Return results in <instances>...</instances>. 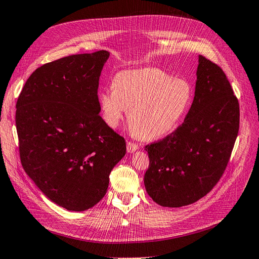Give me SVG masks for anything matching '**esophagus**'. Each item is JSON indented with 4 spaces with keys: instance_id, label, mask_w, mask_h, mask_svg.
Masks as SVG:
<instances>
[{
    "instance_id": "34e87169",
    "label": "esophagus",
    "mask_w": 259,
    "mask_h": 259,
    "mask_svg": "<svg viewBox=\"0 0 259 259\" xmlns=\"http://www.w3.org/2000/svg\"><path fill=\"white\" fill-rule=\"evenodd\" d=\"M139 148V145L138 144H135V143H131V142H127V152L128 153H133L136 152L137 149Z\"/></svg>"
}]
</instances>
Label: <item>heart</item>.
Segmentation results:
<instances>
[{"instance_id": "b5f03b06", "label": "heart", "mask_w": 259, "mask_h": 259, "mask_svg": "<svg viewBox=\"0 0 259 259\" xmlns=\"http://www.w3.org/2000/svg\"><path fill=\"white\" fill-rule=\"evenodd\" d=\"M191 99L193 89L186 80L173 78L159 69L145 68L116 74L113 89L99 94V104L108 127H117L128 110L133 135L153 141L179 126Z\"/></svg>"}]
</instances>
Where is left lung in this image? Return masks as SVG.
Instances as JSON below:
<instances>
[{"instance_id":"1","label":"left lung","mask_w":259,"mask_h":259,"mask_svg":"<svg viewBox=\"0 0 259 259\" xmlns=\"http://www.w3.org/2000/svg\"><path fill=\"white\" fill-rule=\"evenodd\" d=\"M196 74L194 101L184 122L145 146V189L161 206H184L204 197L226 169L239 132V102L223 70L199 56Z\"/></svg>"}]
</instances>
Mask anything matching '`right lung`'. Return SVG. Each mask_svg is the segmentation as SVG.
<instances>
[{"label":"right lung","instance_id":"1","mask_svg":"<svg viewBox=\"0 0 259 259\" xmlns=\"http://www.w3.org/2000/svg\"><path fill=\"white\" fill-rule=\"evenodd\" d=\"M107 51L46 63L31 74L17 101L16 127L24 171L49 200L69 211L96 205L126 155L98 99Z\"/></svg>","mask_w":259,"mask_h":259}]
</instances>
